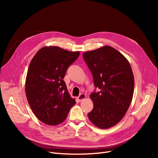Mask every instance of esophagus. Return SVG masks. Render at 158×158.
Returning a JSON list of instances; mask_svg holds the SVG:
<instances>
[{
	"mask_svg": "<svg viewBox=\"0 0 158 158\" xmlns=\"http://www.w3.org/2000/svg\"><path fill=\"white\" fill-rule=\"evenodd\" d=\"M86 97V95L85 94H80V95L77 97V99H78L79 101H83L84 99H85Z\"/></svg>",
	"mask_w": 158,
	"mask_h": 158,
	"instance_id": "34e87169",
	"label": "esophagus"
}]
</instances>
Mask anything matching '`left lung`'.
Segmentation results:
<instances>
[{
	"instance_id": "1",
	"label": "left lung",
	"mask_w": 158,
	"mask_h": 158,
	"mask_svg": "<svg viewBox=\"0 0 158 158\" xmlns=\"http://www.w3.org/2000/svg\"><path fill=\"white\" fill-rule=\"evenodd\" d=\"M100 92L89 95L94 103L88 114L93 124L108 129L123 118L131 103L135 79L129 62L117 50L104 46L82 54Z\"/></svg>"
}]
</instances>
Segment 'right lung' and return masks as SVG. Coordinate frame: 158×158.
<instances>
[{
	"mask_svg": "<svg viewBox=\"0 0 158 158\" xmlns=\"http://www.w3.org/2000/svg\"><path fill=\"white\" fill-rule=\"evenodd\" d=\"M79 54V51L46 46L39 50L29 64L25 85L26 97L32 112L47 125L61 123L76 104L63 78Z\"/></svg>",
	"mask_w": 158,
	"mask_h": 158,
	"instance_id": "add662e5",
	"label": "right lung"
}]
</instances>
